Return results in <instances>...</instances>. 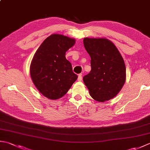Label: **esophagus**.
Listing matches in <instances>:
<instances>
[{
	"instance_id": "obj_1",
	"label": "esophagus",
	"mask_w": 150,
	"mask_h": 150,
	"mask_svg": "<svg viewBox=\"0 0 150 150\" xmlns=\"http://www.w3.org/2000/svg\"><path fill=\"white\" fill-rule=\"evenodd\" d=\"M82 75H81V74L79 75V76H78V79H77V80H78L79 81H82Z\"/></svg>"
}]
</instances>
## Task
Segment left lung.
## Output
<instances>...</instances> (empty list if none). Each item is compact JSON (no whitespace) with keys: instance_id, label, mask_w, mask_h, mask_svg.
I'll return each mask as SVG.
<instances>
[{"instance_id":"1","label":"left lung","mask_w":150,"mask_h":150,"mask_svg":"<svg viewBox=\"0 0 150 150\" xmlns=\"http://www.w3.org/2000/svg\"><path fill=\"white\" fill-rule=\"evenodd\" d=\"M84 46L91 57V71L83 77L91 97L109 100L119 93L126 81V66L114 44L104 38H84Z\"/></svg>"}]
</instances>
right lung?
Segmentation results:
<instances>
[{"label":"right lung","mask_w":150,"mask_h":150,"mask_svg":"<svg viewBox=\"0 0 150 150\" xmlns=\"http://www.w3.org/2000/svg\"><path fill=\"white\" fill-rule=\"evenodd\" d=\"M75 43V39L53 34L44 40L35 53L30 65L31 80L37 90L49 99L63 97L78 78L65 57Z\"/></svg>","instance_id":"right-lung-1"}]
</instances>
